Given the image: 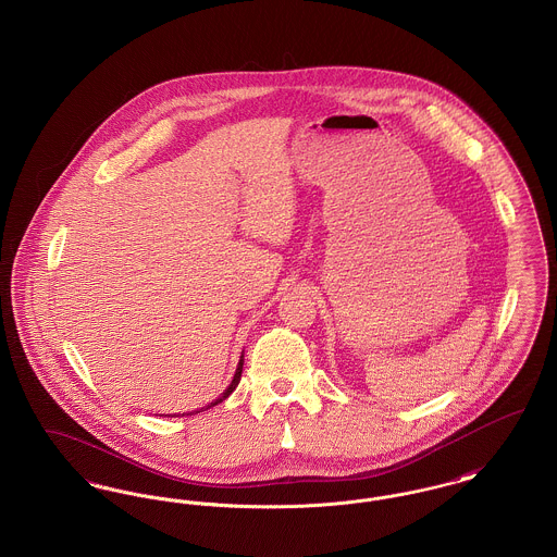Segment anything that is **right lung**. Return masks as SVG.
<instances>
[{
	"label": "right lung",
	"mask_w": 557,
	"mask_h": 557,
	"mask_svg": "<svg viewBox=\"0 0 557 557\" xmlns=\"http://www.w3.org/2000/svg\"><path fill=\"white\" fill-rule=\"evenodd\" d=\"M242 366H244V357H242V359H239L238 370H236V373H234V380H232V384H230V386H227V388H225V393H223V395H221V397L214 398V400H212L211 405H207V407H202V409H211V407H214V405H219V403H223V400H225V398L230 397V395H232V393H234V391H236V386H238V384H239V377H242ZM202 409H200V411H202ZM200 411H196V413H200ZM187 416H191V413H187Z\"/></svg>",
	"instance_id": "right-lung-1"
}]
</instances>
